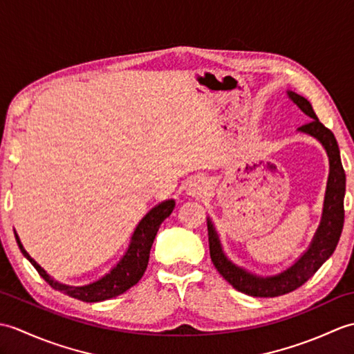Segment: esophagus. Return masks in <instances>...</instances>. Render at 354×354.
<instances>
[{"instance_id":"obj_1","label":"esophagus","mask_w":354,"mask_h":354,"mask_svg":"<svg viewBox=\"0 0 354 354\" xmlns=\"http://www.w3.org/2000/svg\"><path fill=\"white\" fill-rule=\"evenodd\" d=\"M207 190V181L204 176H193L189 183H187V187H185V192L189 196L192 198H199L202 193H205Z\"/></svg>"}]
</instances>
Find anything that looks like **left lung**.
<instances>
[{"instance_id": "left-lung-1", "label": "left lung", "mask_w": 354, "mask_h": 354, "mask_svg": "<svg viewBox=\"0 0 354 354\" xmlns=\"http://www.w3.org/2000/svg\"><path fill=\"white\" fill-rule=\"evenodd\" d=\"M288 94L293 103H297V106L306 115L312 118L309 123L299 126L298 131L309 133L312 137L319 140L327 150L330 161V175L324 201V212H322V221L317 234H315L313 242L309 250L304 252L303 257L292 268L284 270V272L268 278L252 275L246 272V270L237 268L236 265H232L223 255L219 239H217L212 222L208 221L209 257H212L214 268L219 270V274L232 288H236L239 292H243L250 297L274 298L284 295V293H289L298 289L299 286H303L310 277L315 275V272L322 266V263L333 254L337 242H339L344 227L345 171L341 162L339 147H337L335 135L328 127L319 122V118L315 114L312 104L307 102V99L292 91H289Z\"/></svg>"}]
</instances>
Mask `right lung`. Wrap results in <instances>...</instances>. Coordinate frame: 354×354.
<instances>
[{
	"mask_svg": "<svg viewBox=\"0 0 354 354\" xmlns=\"http://www.w3.org/2000/svg\"><path fill=\"white\" fill-rule=\"evenodd\" d=\"M173 207H175V201H165L162 204L150 209L138 223V227L132 236L129 250L124 254V257L120 260L118 265L112 269L109 274L100 278L99 281L80 286V288L61 284L53 280V278L27 254V251L22 248L18 236L15 234V237H17L19 250L24 254V257L32 263L35 269L37 270V274H39L53 289L64 292L65 295L80 299V301L85 303L104 301V299L114 298L120 295V293L126 292L127 289H131L132 286L140 281V278L145 274V270L147 268L150 248H152L156 232L160 230V225L164 222L165 217H169L171 214Z\"/></svg>",
	"mask_w": 354,
	"mask_h": 354,
	"instance_id": "obj_1",
	"label": "right lung"
}]
</instances>
